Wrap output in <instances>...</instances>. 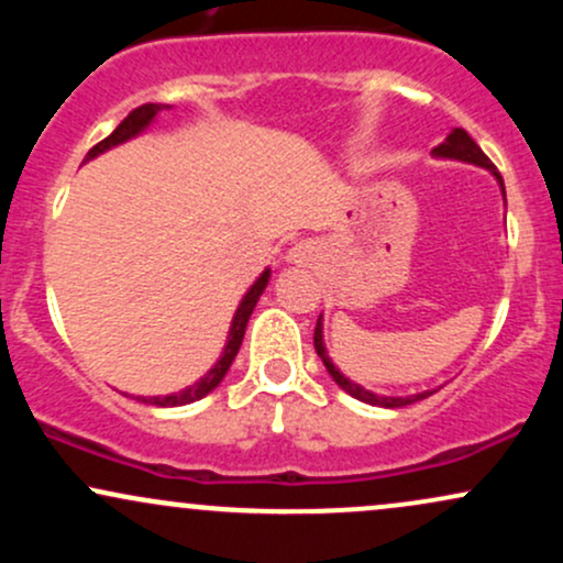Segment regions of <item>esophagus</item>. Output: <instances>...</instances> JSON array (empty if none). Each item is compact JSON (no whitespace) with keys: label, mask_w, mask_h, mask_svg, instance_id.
<instances>
[{"label":"esophagus","mask_w":563,"mask_h":563,"mask_svg":"<svg viewBox=\"0 0 563 563\" xmlns=\"http://www.w3.org/2000/svg\"><path fill=\"white\" fill-rule=\"evenodd\" d=\"M307 260H309V249H307V245H296V249H290V262L303 264Z\"/></svg>","instance_id":"obj_1"}]
</instances>
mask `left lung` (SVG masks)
Returning <instances> with one entry per match:
<instances>
[{
    "label": "left lung",
    "mask_w": 563,
    "mask_h": 563,
    "mask_svg": "<svg viewBox=\"0 0 563 563\" xmlns=\"http://www.w3.org/2000/svg\"><path fill=\"white\" fill-rule=\"evenodd\" d=\"M431 156L434 158H450V161H463V164H474V166H482V169H487L493 177L497 179V185H500V192L503 198H506V185H503V177L497 174L495 164L489 161L487 156L482 153V147L476 145L474 140L468 137L466 129H452V132L444 137V142H439V145L431 151ZM314 349H318V357L322 360V365H325V371L331 373V378L335 384L341 386L346 394H352L354 399H360V402H367V405H376V407H405V405H412L418 402V399H426L431 397L437 389H426V391H418V394H410V397H386V394H373L371 389H365V386L354 384L352 378H346L344 373L339 371V367L333 365V360L328 357V349H325V339H322V314L318 318V328H314Z\"/></svg>",
    "instance_id": "left-lung-1"
}]
</instances>
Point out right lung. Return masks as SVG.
<instances>
[{
    "instance_id": "obj_1",
    "label": "right lung",
    "mask_w": 563,
    "mask_h": 563,
    "mask_svg": "<svg viewBox=\"0 0 563 563\" xmlns=\"http://www.w3.org/2000/svg\"><path fill=\"white\" fill-rule=\"evenodd\" d=\"M166 108H169V106H161V102H147V106L134 108V111L129 113L126 119L121 121V124L115 126L106 140L97 142V145L87 153V158H84V161H92V158L100 156V153L111 151V147H115V145H124V142L140 137V134L145 132V129L151 126L153 121H156V115L161 111H166ZM269 275H273V269H264V273L254 280V286L245 290V296L241 299V303H238L235 314H232L230 331H228V344H224L222 354H219V360H217L214 365H211V371L206 373L203 378H198L192 386H185V389H179V391H174V394H164V397H137L140 402L156 405V407H179V405L198 402V399H203L206 394L214 391L217 386L222 384V378L228 376L232 360H235L238 349H241V344H243L245 325H249L251 312H254L256 301H260V296L264 294V288H267Z\"/></svg>"
}]
</instances>
